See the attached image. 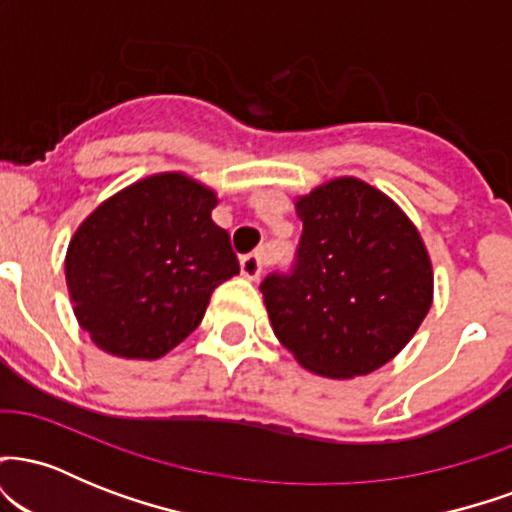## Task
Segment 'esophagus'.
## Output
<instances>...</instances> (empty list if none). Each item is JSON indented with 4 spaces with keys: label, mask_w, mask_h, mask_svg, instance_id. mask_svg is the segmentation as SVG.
<instances>
[{
    "label": "esophagus",
    "mask_w": 512,
    "mask_h": 512,
    "mask_svg": "<svg viewBox=\"0 0 512 512\" xmlns=\"http://www.w3.org/2000/svg\"><path fill=\"white\" fill-rule=\"evenodd\" d=\"M240 274L245 276V279L250 281H257L262 274V260L257 252H250V255H240Z\"/></svg>",
    "instance_id": "obj_1"
}]
</instances>
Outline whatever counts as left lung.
<instances>
[{
	"instance_id": "obj_1",
	"label": "left lung",
	"mask_w": 512,
	"mask_h": 512,
	"mask_svg": "<svg viewBox=\"0 0 512 512\" xmlns=\"http://www.w3.org/2000/svg\"><path fill=\"white\" fill-rule=\"evenodd\" d=\"M219 197L180 170L142 178L98 204L64 257L76 322L98 349L156 361L202 322L211 293L240 272L211 221Z\"/></svg>"
}]
</instances>
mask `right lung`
I'll return each instance as SVG.
<instances>
[{"instance_id":"add662e5","label":"right lung","mask_w":512,"mask_h":512,"mask_svg":"<svg viewBox=\"0 0 512 512\" xmlns=\"http://www.w3.org/2000/svg\"><path fill=\"white\" fill-rule=\"evenodd\" d=\"M296 214L303 236L293 269L260 289L276 339L322 378L383 368L433 303L421 233L385 192L346 175L296 197Z\"/></svg>"}]
</instances>
